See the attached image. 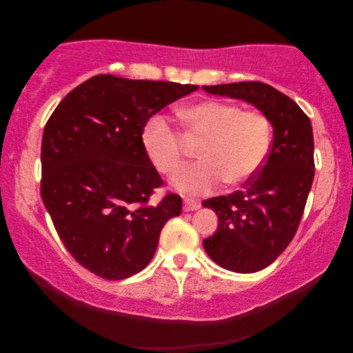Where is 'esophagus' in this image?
Segmentation results:
<instances>
[{"label": "esophagus", "instance_id": "1", "mask_svg": "<svg viewBox=\"0 0 353 353\" xmlns=\"http://www.w3.org/2000/svg\"><path fill=\"white\" fill-rule=\"evenodd\" d=\"M201 207V204L194 199H185L183 201V210L190 212V210H197Z\"/></svg>", "mask_w": 353, "mask_h": 353}]
</instances>
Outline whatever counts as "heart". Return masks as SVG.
<instances>
[{"label": "heart", "instance_id": "b5f03b06", "mask_svg": "<svg viewBox=\"0 0 353 353\" xmlns=\"http://www.w3.org/2000/svg\"><path fill=\"white\" fill-rule=\"evenodd\" d=\"M178 114L188 132L204 138L199 148L202 161L183 167L173 176L178 191L205 194L225 181L243 185L263 167L272 144V123L263 112L210 99L183 108ZM141 146L162 175H172L180 167L181 138L162 115H154L144 125Z\"/></svg>", "mask_w": 353, "mask_h": 353}]
</instances>
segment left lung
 Segmentation results:
<instances>
[{
	"label": "left lung",
	"instance_id": "1",
	"mask_svg": "<svg viewBox=\"0 0 353 353\" xmlns=\"http://www.w3.org/2000/svg\"><path fill=\"white\" fill-rule=\"evenodd\" d=\"M202 88L254 104L273 127L267 161L244 190L202 202L219 216L215 234L202 241L209 257L231 272H259L288 248L301 223L315 175L310 119L289 96L262 81Z\"/></svg>",
	"mask_w": 353,
	"mask_h": 353
}]
</instances>
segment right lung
<instances>
[{"mask_svg":"<svg viewBox=\"0 0 353 353\" xmlns=\"http://www.w3.org/2000/svg\"><path fill=\"white\" fill-rule=\"evenodd\" d=\"M199 86L96 75L72 90L41 141V199L65 249L104 279L141 272L181 197L149 199L163 185L141 146L144 125Z\"/></svg>","mask_w":353,"mask_h":353,"instance_id":"right-lung-1","label":"right lung"}]
</instances>
